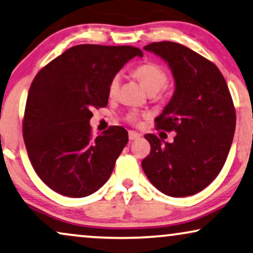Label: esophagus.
Returning a JSON list of instances; mask_svg holds the SVG:
<instances>
[{
    "label": "esophagus",
    "instance_id": "1",
    "mask_svg": "<svg viewBox=\"0 0 253 253\" xmlns=\"http://www.w3.org/2000/svg\"><path fill=\"white\" fill-rule=\"evenodd\" d=\"M140 136H141L140 134H139V133H136V132H134V130H129V132H128V137H129V140H130V141L140 139Z\"/></svg>",
    "mask_w": 253,
    "mask_h": 253
}]
</instances>
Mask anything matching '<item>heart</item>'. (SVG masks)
I'll return each instance as SVG.
<instances>
[{"label":"heart","mask_w":253,"mask_h":253,"mask_svg":"<svg viewBox=\"0 0 253 253\" xmlns=\"http://www.w3.org/2000/svg\"><path fill=\"white\" fill-rule=\"evenodd\" d=\"M133 75L142 83L146 90L149 93H155L157 98H162L169 90L168 85V72L166 67L156 61H144L132 70ZM121 76L120 74H116L110 80L107 85V93L111 98H114L118 95L120 89ZM125 119L130 124L139 123V114L136 112H128L125 116Z\"/></svg>","instance_id":"obj_1"}]
</instances>
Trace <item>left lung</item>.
<instances>
[{
  "instance_id": "left-lung-1",
  "label": "left lung",
  "mask_w": 253,
  "mask_h": 253,
  "mask_svg": "<svg viewBox=\"0 0 253 253\" xmlns=\"http://www.w3.org/2000/svg\"><path fill=\"white\" fill-rule=\"evenodd\" d=\"M144 49L169 63L176 90L155 119L156 129L176 132L172 142L154 134L142 169L157 190L170 197L193 195L220 173L230 150L236 111L227 82L213 62L172 42H151Z\"/></svg>"
}]
</instances>
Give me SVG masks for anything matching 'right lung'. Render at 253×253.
Segmentation results:
<instances>
[{"label": "right lung", "mask_w": 253, "mask_h": 253, "mask_svg": "<svg viewBox=\"0 0 253 253\" xmlns=\"http://www.w3.org/2000/svg\"><path fill=\"white\" fill-rule=\"evenodd\" d=\"M136 55L142 56V50L133 46L77 45L33 79L23 137L36 173L53 191L83 198L110 178L128 133L111 126L93 136L91 110L107 105L110 80Z\"/></svg>", "instance_id": "obj_1"}]
</instances>
